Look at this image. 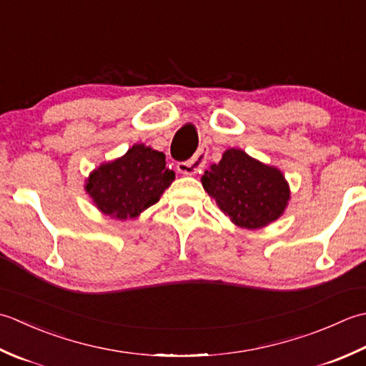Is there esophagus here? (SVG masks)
<instances>
[{
	"label": "esophagus",
	"instance_id": "obj_1",
	"mask_svg": "<svg viewBox=\"0 0 366 366\" xmlns=\"http://www.w3.org/2000/svg\"><path fill=\"white\" fill-rule=\"evenodd\" d=\"M207 162V154L204 152H199L192 156L191 159L184 162H178L177 170L183 175H196L199 174Z\"/></svg>",
	"mask_w": 366,
	"mask_h": 366
}]
</instances>
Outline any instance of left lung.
<instances>
[{
    "label": "left lung",
    "mask_w": 366,
    "mask_h": 366,
    "mask_svg": "<svg viewBox=\"0 0 366 366\" xmlns=\"http://www.w3.org/2000/svg\"><path fill=\"white\" fill-rule=\"evenodd\" d=\"M208 196L237 227L262 229L285 214L290 200L281 170L240 148H229L200 178Z\"/></svg>",
    "instance_id": "obj_1"
}]
</instances>
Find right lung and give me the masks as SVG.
<instances>
[{"label": "right lung", "instance_id": "obj_1", "mask_svg": "<svg viewBox=\"0 0 366 366\" xmlns=\"http://www.w3.org/2000/svg\"><path fill=\"white\" fill-rule=\"evenodd\" d=\"M175 180L166 154L145 144H134L117 159L89 172L85 191L96 208L112 219H134L154 205Z\"/></svg>", "mask_w": 366, "mask_h": 366}]
</instances>
